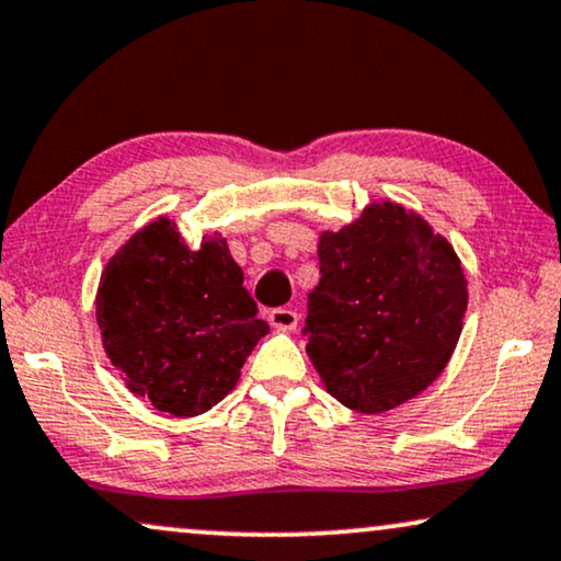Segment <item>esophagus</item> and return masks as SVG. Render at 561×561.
Instances as JSON below:
<instances>
[{"mask_svg": "<svg viewBox=\"0 0 561 561\" xmlns=\"http://www.w3.org/2000/svg\"><path fill=\"white\" fill-rule=\"evenodd\" d=\"M297 312L289 310V308H274L268 310V323H272L274 328H279V331H293V328L297 325Z\"/></svg>", "mask_w": 561, "mask_h": 561, "instance_id": "esophagus-1", "label": "esophagus"}]
</instances>
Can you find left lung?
I'll return each instance as SVG.
<instances>
[{
	"label": "left lung",
	"instance_id": "8db88e82",
	"mask_svg": "<svg viewBox=\"0 0 561 561\" xmlns=\"http://www.w3.org/2000/svg\"><path fill=\"white\" fill-rule=\"evenodd\" d=\"M308 356L328 394L377 415L421 394L457 348L467 279L454 245L398 203H371L318 241Z\"/></svg>",
	"mask_w": 561,
	"mask_h": 561
}]
</instances>
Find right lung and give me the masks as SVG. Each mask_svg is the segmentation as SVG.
Here are the masks:
<instances>
[{
	"instance_id": "right-lung-1",
	"label": "right lung",
	"mask_w": 561,
	"mask_h": 561,
	"mask_svg": "<svg viewBox=\"0 0 561 561\" xmlns=\"http://www.w3.org/2000/svg\"><path fill=\"white\" fill-rule=\"evenodd\" d=\"M94 305L104 354L125 387L176 417L218 405L268 333L226 238L205 236L190 249L163 215L107 261Z\"/></svg>"
}]
</instances>
